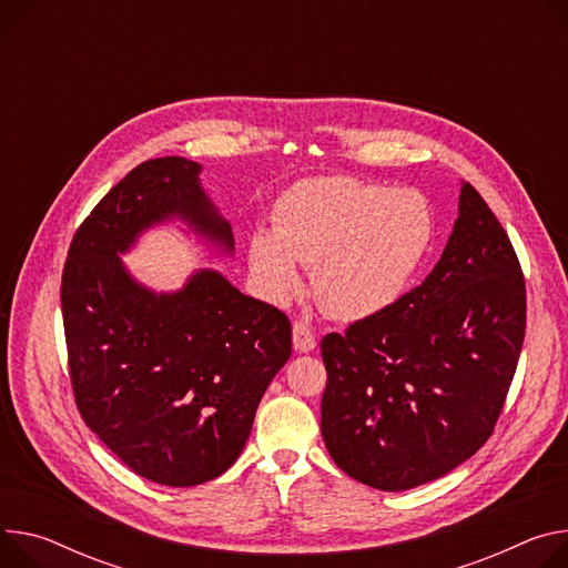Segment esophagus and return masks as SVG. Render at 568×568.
<instances>
[{
	"label": "esophagus",
	"instance_id": "34e87169",
	"mask_svg": "<svg viewBox=\"0 0 568 568\" xmlns=\"http://www.w3.org/2000/svg\"><path fill=\"white\" fill-rule=\"evenodd\" d=\"M292 342H294V348L298 353H311L317 346L315 331L307 326V322H296L292 326Z\"/></svg>",
	"mask_w": 568,
	"mask_h": 568
}]
</instances>
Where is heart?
Masks as SVG:
<instances>
[{
    "label": "heart",
    "instance_id": "obj_1",
    "mask_svg": "<svg viewBox=\"0 0 568 568\" xmlns=\"http://www.w3.org/2000/svg\"><path fill=\"white\" fill-rule=\"evenodd\" d=\"M428 201L407 187L353 176L296 183L276 205L274 235L251 240V270L276 298L301 290V265L315 267V292L346 322L381 315L407 292L433 244Z\"/></svg>",
    "mask_w": 568,
    "mask_h": 568
}]
</instances>
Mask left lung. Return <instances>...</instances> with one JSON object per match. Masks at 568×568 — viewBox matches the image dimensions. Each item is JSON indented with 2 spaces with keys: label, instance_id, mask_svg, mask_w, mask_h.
Segmentation results:
<instances>
[{
  "label": "left lung",
  "instance_id": "obj_1",
  "mask_svg": "<svg viewBox=\"0 0 568 568\" xmlns=\"http://www.w3.org/2000/svg\"><path fill=\"white\" fill-rule=\"evenodd\" d=\"M526 335V281L474 185L426 281L322 339V435L337 467L383 491L437 480L494 433Z\"/></svg>",
  "mask_w": 568,
  "mask_h": 568
}]
</instances>
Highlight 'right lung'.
<instances>
[{"label": "right lung", "instance_id": "right-lung-1", "mask_svg": "<svg viewBox=\"0 0 568 568\" xmlns=\"http://www.w3.org/2000/svg\"><path fill=\"white\" fill-rule=\"evenodd\" d=\"M199 174L201 165L181 156L131 170L79 226L61 283L85 426L131 471L168 487L209 483L231 467L292 353L290 320L217 270L153 292L122 263L144 231L174 220L233 253L231 224Z\"/></svg>", "mask_w": 568, "mask_h": 568}]
</instances>
